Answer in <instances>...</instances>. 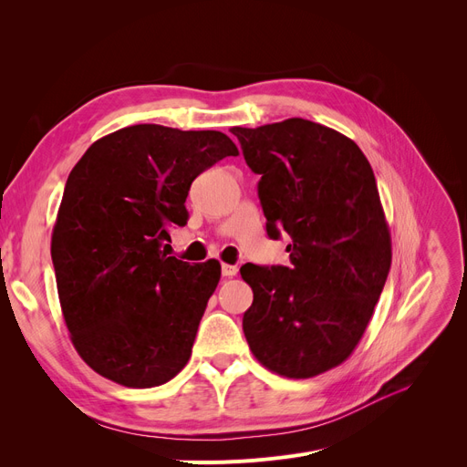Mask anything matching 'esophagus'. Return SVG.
I'll use <instances>...</instances> for the list:
<instances>
[{"label": "esophagus", "mask_w": 467, "mask_h": 467, "mask_svg": "<svg viewBox=\"0 0 467 467\" xmlns=\"http://www.w3.org/2000/svg\"><path fill=\"white\" fill-rule=\"evenodd\" d=\"M236 273H238V268H236L234 265H227V263L221 265V275H223L225 278H233V276H236Z\"/></svg>", "instance_id": "esophagus-1"}]
</instances>
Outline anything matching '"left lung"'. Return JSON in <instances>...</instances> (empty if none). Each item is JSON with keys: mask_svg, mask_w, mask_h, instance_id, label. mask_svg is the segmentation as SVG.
Listing matches in <instances>:
<instances>
[{"mask_svg": "<svg viewBox=\"0 0 467 467\" xmlns=\"http://www.w3.org/2000/svg\"><path fill=\"white\" fill-rule=\"evenodd\" d=\"M231 132L261 176L268 236L293 240L289 266L240 268L254 291L244 335L276 375L326 373L358 347L389 273L391 238L373 168L350 138L306 119Z\"/></svg>", "mask_w": 467, "mask_h": 467, "instance_id": "left-lung-1", "label": "left lung"}]
</instances>
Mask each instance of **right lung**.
<instances>
[{"mask_svg": "<svg viewBox=\"0 0 467 467\" xmlns=\"http://www.w3.org/2000/svg\"><path fill=\"white\" fill-rule=\"evenodd\" d=\"M236 155L223 132L134 125L96 140L69 171L51 255L71 342L98 375L153 388L187 365L221 265L161 246L187 223L192 180Z\"/></svg>", "mask_w": 467, "mask_h": 467, "instance_id": "1", "label": "right lung"}]
</instances>
